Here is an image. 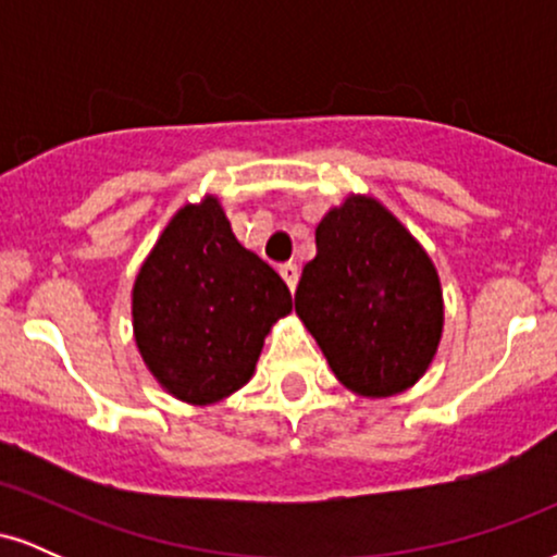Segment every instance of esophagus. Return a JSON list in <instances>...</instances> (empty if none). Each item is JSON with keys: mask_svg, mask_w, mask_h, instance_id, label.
I'll return each mask as SVG.
<instances>
[{"mask_svg": "<svg viewBox=\"0 0 557 557\" xmlns=\"http://www.w3.org/2000/svg\"><path fill=\"white\" fill-rule=\"evenodd\" d=\"M280 277L285 280V285L290 287V290H296V285H298V277H300V270H298V264H293V261H287V264L280 267Z\"/></svg>", "mask_w": 557, "mask_h": 557, "instance_id": "1", "label": "esophagus"}]
</instances>
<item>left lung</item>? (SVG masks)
<instances>
[{"label":"left lung","instance_id":"8db88e82","mask_svg":"<svg viewBox=\"0 0 557 557\" xmlns=\"http://www.w3.org/2000/svg\"><path fill=\"white\" fill-rule=\"evenodd\" d=\"M314 235L317 257L296 290L298 319L350 393L372 400L406 393L432 367L443 341L437 267L369 194L345 196Z\"/></svg>","mask_w":557,"mask_h":557}]
</instances>
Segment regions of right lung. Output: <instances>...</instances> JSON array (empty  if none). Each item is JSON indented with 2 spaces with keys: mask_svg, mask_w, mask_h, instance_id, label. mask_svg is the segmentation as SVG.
Wrapping results in <instances>:
<instances>
[{
  "mask_svg": "<svg viewBox=\"0 0 557 557\" xmlns=\"http://www.w3.org/2000/svg\"><path fill=\"white\" fill-rule=\"evenodd\" d=\"M290 311L283 277L240 246L214 194L172 214L131 290L140 359L188 406H212L248 385L264 337Z\"/></svg>",
  "mask_w": 557,
  "mask_h": 557,
  "instance_id": "add662e5",
  "label": "right lung"
}]
</instances>
